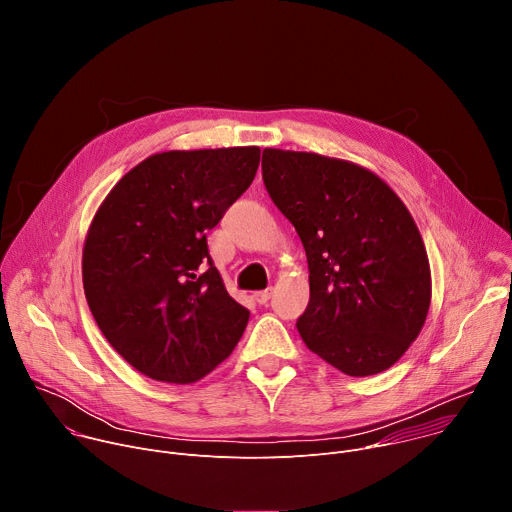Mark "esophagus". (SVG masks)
Masks as SVG:
<instances>
[{"label": "esophagus", "mask_w": 512, "mask_h": 512, "mask_svg": "<svg viewBox=\"0 0 512 512\" xmlns=\"http://www.w3.org/2000/svg\"><path fill=\"white\" fill-rule=\"evenodd\" d=\"M269 298H271V289H261V291H255L253 294V300L257 302V304H267L269 302Z\"/></svg>", "instance_id": "esophagus-1"}]
</instances>
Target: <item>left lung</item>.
<instances>
[{
  "instance_id": "left-lung-1",
  "label": "left lung",
  "mask_w": 512,
  "mask_h": 512,
  "mask_svg": "<svg viewBox=\"0 0 512 512\" xmlns=\"http://www.w3.org/2000/svg\"><path fill=\"white\" fill-rule=\"evenodd\" d=\"M263 182L308 257L306 346L350 377L387 371L419 336L431 302L423 239L371 170L308 152L263 150Z\"/></svg>"
}]
</instances>
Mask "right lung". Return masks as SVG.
<instances>
[{
  "instance_id": "1",
  "label": "right lung",
  "mask_w": 512,
  "mask_h": 512,
  "mask_svg": "<svg viewBox=\"0 0 512 512\" xmlns=\"http://www.w3.org/2000/svg\"><path fill=\"white\" fill-rule=\"evenodd\" d=\"M259 156L255 145L154 154L99 206L85 296L103 336L145 377L194 383L241 340L249 310L225 289L206 231L251 186Z\"/></svg>"
}]
</instances>
